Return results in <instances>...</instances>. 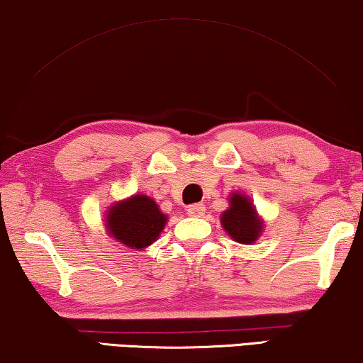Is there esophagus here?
Listing matches in <instances>:
<instances>
[{"instance_id": "obj_1", "label": "esophagus", "mask_w": 363, "mask_h": 363, "mask_svg": "<svg viewBox=\"0 0 363 363\" xmlns=\"http://www.w3.org/2000/svg\"><path fill=\"white\" fill-rule=\"evenodd\" d=\"M186 211H188V216H191V217H201V216H204L206 208H204V204L196 203V204L189 206V208H188Z\"/></svg>"}]
</instances>
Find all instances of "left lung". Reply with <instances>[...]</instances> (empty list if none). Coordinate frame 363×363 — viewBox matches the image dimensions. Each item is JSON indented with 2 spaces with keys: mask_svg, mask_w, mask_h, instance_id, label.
Here are the masks:
<instances>
[{
  "mask_svg": "<svg viewBox=\"0 0 363 363\" xmlns=\"http://www.w3.org/2000/svg\"><path fill=\"white\" fill-rule=\"evenodd\" d=\"M220 224L228 235L243 245L256 242L264 227L253 203L242 193H232L228 196V209L222 213Z\"/></svg>",
  "mask_w": 363,
  "mask_h": 363,
  "instance_id": "8db88e82",
  "label": "left lung"
}]
</instances>
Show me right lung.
Returning <instances> with one entry per match:
<instances>
[{"instance_id": "right-lung-1", "label": "right lung", "mask_w": 363, "mask_h": 363, "mask_svg": "<svg viewBox=\"0 0 363 363\" xmlns=\"http://www.w3.org/2000/svg\"><path fill=\"white\" fill-rule=\"evenodd\" d=\"M167 224V216L146 194L118 201L110 206L105 225L111 237L131 250H144L159 238Z\"/></svg>"}]
</instances>
